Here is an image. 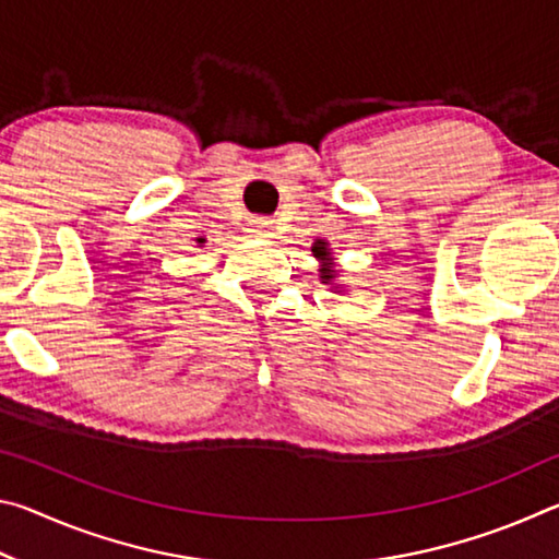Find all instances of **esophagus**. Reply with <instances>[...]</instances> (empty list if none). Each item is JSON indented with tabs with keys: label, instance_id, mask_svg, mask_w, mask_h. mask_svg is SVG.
I'll return each instance as SVG.
<instances>
[{
	"label": "esophagus",
	"instance_id": "esophagus-1",
	"mask_svg": "<svg viewBox=\"0 0 559 559\" xmlns=\"http://www.w3.org/2000/svg\"><path fill=\"white\" fill-rule=\"evenodd\" d=\"M249 229L253 236H266L269 239V236H273V222L269 219V216H253Z\"/></svg>",
	"mask_w": 559,
	"mask_h": 559
}]
</instances>
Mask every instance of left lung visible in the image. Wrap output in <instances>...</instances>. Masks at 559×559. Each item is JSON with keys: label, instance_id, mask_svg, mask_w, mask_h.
<instances>
[{"label": "left lung", "instance_id": "obj_1", "mask_svg": "<svg viewBox=\"0 0 559 559\" xmlns=\"http://www.w3.org/2000/svg\"><path fill=\"white\" fill-rule=\"evenodd\" d=\"M316 249H318V246H316ZM320 253H323V251H320ZM325 278V283H328V278H333V276H323Z\"/></svg>", "mask_w": 559, "mask_h": 559}]
</instances>
